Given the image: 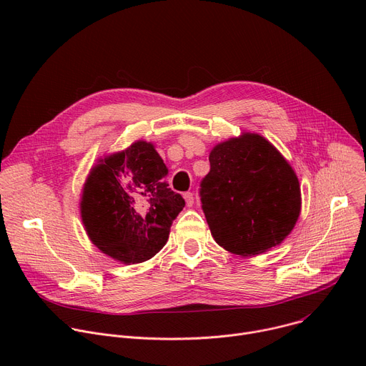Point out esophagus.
Segmentation results:
<instances>
[{
  "label": "esophagus",
  "mask_w": 366,
  "mask_h": 366,
  "mask_svg": "<svg viewBox=\"0 0 366 366\" xmlns=\"http://www.w3.org/2000/svg\"><path fill=\"white\" fill-rule=\"evenodd\" d=\"M183 198H184V201H186V205H187V207H192V205H193V202H194V196H193V193H192V192H186V193H183Z\"/></svg>",
  "instance_id": "esophagus-1"
}]
</instances>
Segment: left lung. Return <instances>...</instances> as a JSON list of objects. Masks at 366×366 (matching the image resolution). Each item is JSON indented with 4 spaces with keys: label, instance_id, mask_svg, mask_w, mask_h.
Segmentation results:
<instances>
[{
    "label": "left lung",
    "instance_id": "8db88e82",
    "mask_svg": "<svg viewBox=\"0 0 366 366\" xmlns=\"http://www.w3.org/2000/svg\"><path fill=\"white\" fill-rule=\"evenodd\" d=\"M202 179V211L215 242L232 254L258 255L280 244L300 214V186L289 162L259 134L217 145Z\"/></svg>",
    "mask_w": 366,
    "mask_h": 366
}]
</instances>
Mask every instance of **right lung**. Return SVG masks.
Wrapping results in <instances>:
<instances>
[{"label": "right lung", "mask_w": 366, "mask_h": 366, "mask_svg": "<svg viewBox=\"0 0 366 366\" xmlns=\"http://www.w3.org/2000/svg\"><path fill=\"white\" fill-rule=\"evenodd\" d=\"M165 174L164 161L144 140L92 168L80 212L89 239L104 254L137 264L162 249L184 207L182 196L162 182Z\"/></svg>", "instance_id": "right-lung-1"}]
</instances>
